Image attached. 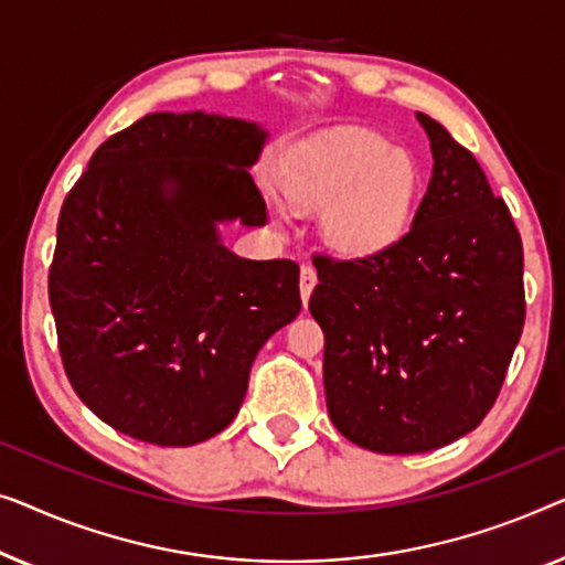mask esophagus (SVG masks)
Here are the masks:
<instances>
[{
    "label": "esophagus",
    "mask_w": 565,
    "mask_h": 565,
    "mask_svg": "<svg viewBox=\"0 0 565 565\" xmlns=\"http://www.w3.org/2000/svg\"><path fill=\"white\" fill-rule=\"evenodd\" d=\"M315 284H317V271H315V268L312 266H301V271H299V291H301V301H305V307H307L309 297H312Z\"/></svg>",
    "instance_id": "1"
}]
</instances>
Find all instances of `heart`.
Segmentation results:
<instances>
[{
  "label": "heart",
  "mask_w": 565,
  "mask_h": 565,
  "mask_svg": "<svg viewBox=\"0 0 565 565\" xmlns=\"http://www.w3.org/2000/svg\"><path fill=\"white\" fill-rule=\"evenodd\" d=\"M284 192L297 204L322 206L320 230L332 250L365 258L407 235L419 169L384 135L343 127L294 158Z\"/></svg>",
  "instance_id": "obj_1"
}]
</instances>
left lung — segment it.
I'll list each match as a JSON object with an SVG mask.
<instances>
[{"instance_id": "8db88e82", "label": "left lung", "mask_w": 565, "mask_h": 565, "mask_svg": "<svg viewBox=\"0 0 565 565\" xmlns=\"http://www.w3.org/2000/svg\"><path fill=\"white\" fill-rule=\"evenodd\" d=\"M433 177L407 235L376 256H317L309 312L324 332L332 425L373 452L407 456L487 417L524 324L522 241L487 173L417 113Z\"/></svg>"}]
</instances>
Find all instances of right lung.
Wrapping results in <instances>:
<instances>
[{
    "label": "right lung",
    "mask_w": 565,
    "mask_h": 565,
    "mask_svg": "<svg viewBox=\"0 0 565 565\" xmlns=\"http://www.w3.org/2000/svg\"><path fill=\"white\" fill-rule=\"evenodd\" d=\"M268 132L206 113L140 117L94 150L58 217L47 297L86 407L135 440L184 448L233 423L250 365L299 315V266L248 260L222 222L264 225Z\"/></svg>",
    "instance_id": "1"
}]
</instances>
